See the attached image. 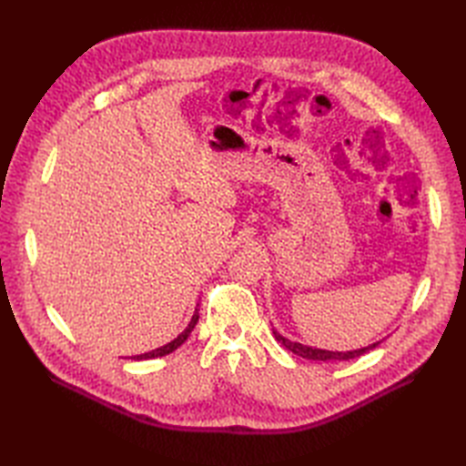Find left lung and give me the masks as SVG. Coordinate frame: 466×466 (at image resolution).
I'll return each mask as SVG.
<instances>
[{"instance_id": "8db88e82", "label": "left lung", "mask_w": 466, "mask_h": 466, "mask_svg": "<svg viewBox=\"0 0 466 466\" xmlns=\"http://www.w3.org/2000/svg\"><path fill=\"white\" fill-rule=\"evenodd\" d=\"M274 330V338L276 340L284 346L286 350H289V351H293L295 356H301V358H305V360H315V361H334V360H338V361H344V360H354V358H360V356H363V354H368L370 350H373V348H377L380 342H375V344H371V346H368V348H360V350H351V351H330V350H319V348H311V346H303V344H299V342H291V340H288V338H284L281 336L276 329H272Z\"/></svg>"}]
</instances>
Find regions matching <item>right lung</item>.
Listing matches in <instances>:
<instances>
[{
  "instance_id": "add662e5",
  "label": "right lung",
  "mask_w": 466,
  "mask_h": 466,
  "mask_svg": "<svg viewBox=\"0 0 466 466\" xmlns=\"http://www.w3.org/2000/svg\"><path fill=\"white\" fill-rule=\"evenodd\" d=\"M198 309H196L194 311V315H192V320H190V324L188 327L185 329V332H180L173 342H168V344H165V346H161V348H157V350H153V351H147V354H139V356H134L132 360H153V358H161V356H167V354H171V351H175L180 344H185L187 342V338L190 336V332L194 330V327H196V322H198Z\"/></svg>"
}]
</instances>
